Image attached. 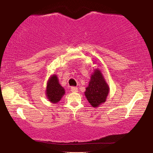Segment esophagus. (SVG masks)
<instances>
[{"label":"esophagus","instance_id":"obj_1","mask_svg":"<svg viewBox=\"0 0 153 153\" xmlns=\"http://www.w3.org/2000/svg\"><path fill=\"white\" fill-rule=\"evenodd\" d=\"M71 91L72 92H77L78 91V88L76 87V86H71Z\"/></svg>","mask_w":153,"mask_h":153}]
</instances>
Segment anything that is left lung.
Masks as SVG:
<instances>
[{
  "label": "left lung",
  "mask_w": 153,
  "mask_h": 153,
  "mask_svg": "<svg viewBox=\"0 0 153 153\" xmlns=\"http://www.w3.org/2000/svg\"><path fill=\"white\" fill-rule=\"evenodd\" d=\"M109 92L108 84L102 76L101 71L97 69L91 75V80L86 88L85 96L93 107H97L104 103Z\"/></svg>",
  "instance_id": "8db88e82"
}]
</instances>
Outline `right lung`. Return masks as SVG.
I'll return each mask as SVG.
<instances>
[{
	"label": "right lung",
	"instance_id": "right-lung-1",
	"mask_svg": "<svg viewBox=\"0 0 153 153\" xmlns=\"http://www.w3.org/2000/svg\"><path fill=\"white\" fill-rule=\"evenodd\" d=\"M65 89L59 84L57 77L53 75L49 79L47 86L46 94L49 101L52 103H57L65 94Z\"/></svg>",
	"mask_w": 153,
	"mask_h": 153
}]
</instances>
